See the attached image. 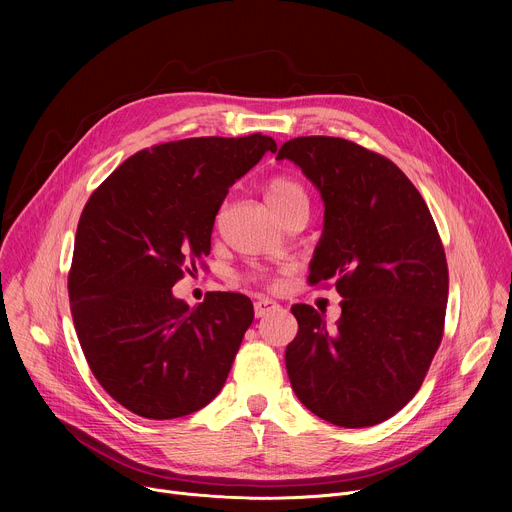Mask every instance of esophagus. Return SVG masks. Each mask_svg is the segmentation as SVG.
<instances>
[{"mask_svg": "<svg viewBox=\"0 0 512 512\" xmlns=\"http://www.w3.org/2000/svg\"><path fill=\"white\" fill-rule=\"evenodd\" d=\"M275 310H279V304L277 302H273V300H257L255 302V316L257 318H263L265 314H269V312H275Z\"/></svg>", "mask_w": 512, "mask_h": 512, "instance_id": "34e87169", "label": "esophagus"}]
</instances>
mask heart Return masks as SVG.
<instances>
[{"label": "heart", "instance_id": "heart-1", "mask_svg": "<svg viewBox=\"0 0 512 512\" xmlns=\"http://www.w3.org/2000/svg\"><path fill=\"white\" fill-rule=\"evenodd\" d=\"M265 196L271 204V208L283 218L287 212H291L298 206H308V192L306 188L289 176H273L265 184Z\"/></svg>", "mask_w": 512, "mask_h": 512}]
</instances>
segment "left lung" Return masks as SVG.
<instances>
[{
  "instance_id": "1",
  "label": "left lung",
  "mask_w": 512,
  "mask_h": 512,
  "mask_svg": "<svg viewBox=\"0 0 512 512\" xmlns=\"http://www.w3.org/2000/svg\"><path fill=\"white\" fill-rule=\"evenodd\" d=\"M283 158L326 206L308 281H334L344 298L332 330L312 306H291V389L328 423L377 425L413 399L444 336L450 277L440 233L411 180L354 141L296 137L279 148Z\"/></svg>"
}]
</instances>
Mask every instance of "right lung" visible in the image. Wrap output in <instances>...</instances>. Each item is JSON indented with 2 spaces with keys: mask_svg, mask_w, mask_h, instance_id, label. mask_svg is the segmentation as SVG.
Wrapping results in <instances>:
<instances>
[{
  "mask_svg": "<svg viewBox=\"0 0 512 512\" xmlns=\"http://www.w3.org/2000/svg\"><path fill=\"white\" fill-rule=\"evenodd\" d=\"M275 150L261 133L158 143L87 200L68 271L72 322L95 379L131 413L184 417L223 389L253 304L210 291L190 308L172 287L210 253L235 180Z\"/></svg>",
  "mask_w": 512,
  "mask_h": 512,
  "instance_id": "obj_1",
  "label": "right lung"
}]
</instances>
